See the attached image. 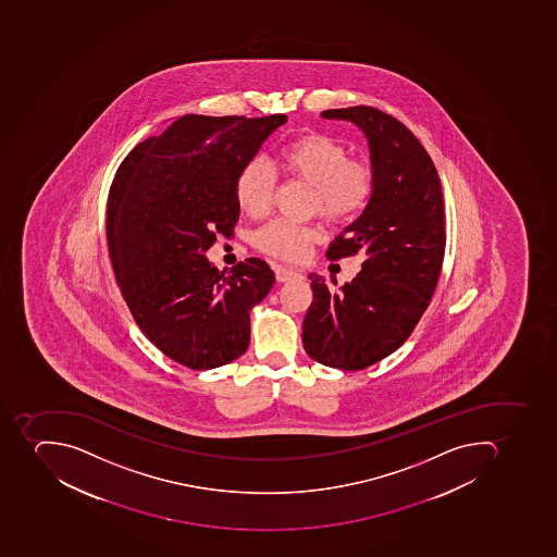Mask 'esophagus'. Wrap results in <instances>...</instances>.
I'll return each mask as SVG.
<instances>
[{
	"mask_svg": "<svg viewBox=\"0 0 557 557\" xmlns=\"http://www.w3.org/2000/svg\"><path fill=\"white\" fill-rule=\"evenodd\" d=\"M301 275V273L296 272V270H289V268L284 267H275V276L278 282H287L290 278H296V276Z\"/></svg>",
	"mask_w": 557,
	"mask_h": 557,
	"instance_id": "esophagus-1",
	"label": "esophagus"
}]
</instances>
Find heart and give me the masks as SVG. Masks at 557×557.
I'll list each match as a JSON object with an SVG mask.
<instances>
[{"instance_id":"b5f03b06","label":"heart","mask_w":557,"mask_h":557,"mask_svg":"<svg viewBox=\"0 0 557 557\" xmlns=\"http://www.w3.org/2000/svg\"><path fill=\"white\" fill-rule=\"evenodd\" d=\"M285 172L311 184L313 211L325 220L345 223L366 209L374 189L373 169L351 160L348 149L334 137L311 132L290 140L278 154ZM276 177L261 158L244 163L235 177V198L246 214L261 218L272 207ZM319 232L305 224L276 220L256 233L255 244L264 255L284 261L305 258Z\"/></svg>"}]
</instances>
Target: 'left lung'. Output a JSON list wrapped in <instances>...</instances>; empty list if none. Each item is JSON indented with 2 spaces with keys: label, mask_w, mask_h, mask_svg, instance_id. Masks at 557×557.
I'll return each mask as SVG.
<instances>
[{
  "label": "left lung",
  "mask_w": 557,
  "mask_h": 557,
  "mask_svg": "<svg viewBox=\"0 0 557 557\" xmlns=\"http://www.w3.org/2000/svg\"><path fill=\"white\" fill-rule=\"evenodd\" d=\"M322 119L351 122L368 137L374 189L327 249L331 261L362 252V270L337 290L308 275L313 301L302 346L329 368L360 371L411 336L434 296L446 247L443 189L426 149L391 114L351 106Z\"/></svg>",
  "instance_id": "8db88e82"
}]
</instances>
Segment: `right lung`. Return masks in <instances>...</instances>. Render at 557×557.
Instances as JSON below:
<instances>
[{
  "label": "right lung",
  "mask_w": 557,
  "mask_h": 557,
  "mask_svg": "<svg viewBox=\"0 0 557 557\" xmlns=\"http://www.w3.org/2000/svg\"><path fill=\"white\" fill-rule=\"evenodd\" d=\"M285 122L186 114L132 149L114 175L106 218L114 276L140 331L181 366L220 368L249 346L250 310L275 275L258 258L220 272L206 252L237 224L240 166Z\"/></svg>",
  "instance_id": "1"
}]
</instances>
